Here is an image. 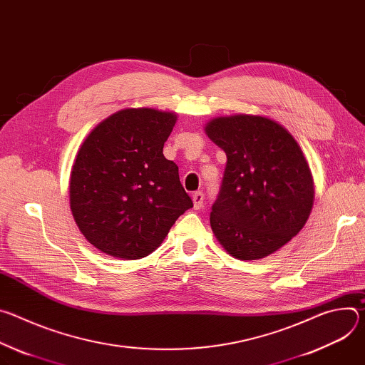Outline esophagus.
I'll list each match as a JSON object with an SVG mask.
<instances>
[{"mask_svg":"<svg viewBox=\"0 0 365 365\" xmlns=\"http://www.w3.org/2000/svg\"><path fill=\"white\" fill-rule=\"evenodd\" d=\"M192 199H193V206H195V210H200V207H203V200H205V195H203V192H200V190L195 192V193L192 195Z\"/></svg>","mask_w":365,"mask_h":365,"instance_id":"1","label":"esophagus"}]
</instances>
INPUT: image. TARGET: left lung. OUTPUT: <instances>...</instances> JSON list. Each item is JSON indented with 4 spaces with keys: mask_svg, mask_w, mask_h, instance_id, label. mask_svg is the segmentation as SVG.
Wrapping results in <instances>:
<instances>
[{
    "mask_svg": "<svg viewBox=\"0 0 365 365\" xmlns=\"http://www.w3.org/2000/svg\"><path fill=\"white\" fill-rule=\"evenodd\" d=\"M205 131L227 154L212 231L235 258H264L309 218L314 182L304 155L286 128L264 117H220Z\"/></svg>",
    "mask_w": 365,
    "mask_h": 365,
    "instance_id": "left-lung-1",
    "label": "left lung"
}]
</instances>
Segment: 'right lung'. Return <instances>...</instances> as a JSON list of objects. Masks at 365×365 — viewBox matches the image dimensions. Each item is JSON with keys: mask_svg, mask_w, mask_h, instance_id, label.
<instances>
[{"mask_svg": "<svg viewBox=\"0 0 365 365\" xmlns=\"http://www.w3.org/2000/svg\"><path fill=\"white\" fill-rule=\"evenodd\" d=\"M176 115L123 110L96 125L71 175V210L85 238L102 252L137 259L158 248L193 206L179 168L163 155Z\"/></svg>", "mask_w": 365, "mask_h": 365, "instance_id": "add662e5", "label": "right lung"}]
</instances>
